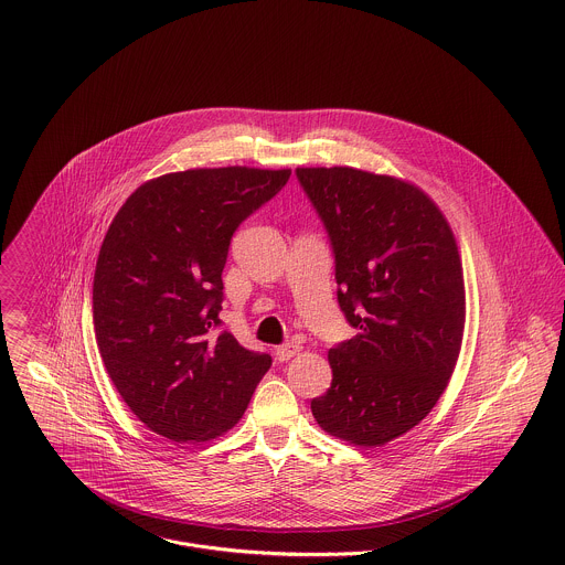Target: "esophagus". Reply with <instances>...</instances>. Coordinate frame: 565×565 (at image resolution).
Segmentation results:
<instances>
[{
  "mask_svg": "<svg viewBox=\"0 0 565 565\" xmlns=\"http://www.w3.org/2000/svg\"><path fill=\"white\" fill-rule=\"evenodd\" d=\"M300 350H302V345H300L298 341H289V343L278 345L274 354H276V359H278V361H289V359H291V356H296Z\"/></svg>",
  "mask_w": 565,
  "mask_h": 565,
  "instance_id": "esophagus-1",
  "label": "esophagus"
}]
</instances>
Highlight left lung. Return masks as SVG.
I'll return each instance as SVG.
<instances>
[{
  "instance_id": "left-lung-1",
  "label": "left lung",
  "mask_w": 565,
  "mask_h": 565,
  "mask_svg": "<svg viewBox=\"0 0 565 565\" xmlns=\"http://www.w3.org/2000/svg\"><path fill=\"white\" fill-rule=\"evenodd\" d=\"M334 254L337 300L356 334L328 352L318 424L354 446H383L417 426L455 372L463 267L439 206L415 184L354 167H298Z\"/></svg>"
}]
</instances>
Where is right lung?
Returning <instances> with one entry per match:
<instances>
[{
    "instance_id": "1",
    "label": "right lung",
    "mask_w": 565,
    "mask_h": 565,
    "mask_svg": "<svg viewBox=\"0 0 565 565\" xmlns=\"http://www.w3.org/2000/svg\"><path fill=\"white\" fill-rule=\"evenodd\" d=\"M289 175L239 164L164 173L108 226L93 276L95 339L119 396L157 435H224L269 370V354L211 332L222 323L231 239Z\"/></svg>"
}]
</instances>
